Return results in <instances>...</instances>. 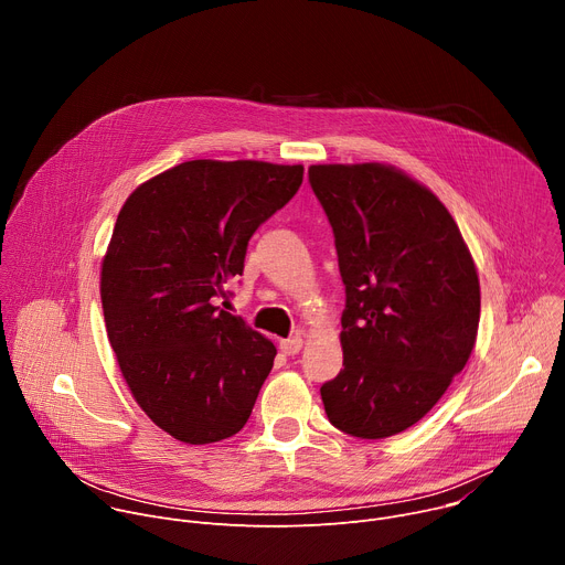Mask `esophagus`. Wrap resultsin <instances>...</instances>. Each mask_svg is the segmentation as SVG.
<instances>
[{"mask_svg": "<svg viewBox=\"0 0 565 565\" xmlns=\"http://www.w3.org/2000/svg\"><path fill=\"white\" fill-rule=\"evenodd\" d=\"M301 347H303V340L299 335L288 338V340H279V349H281L284 355H297L301 351Z\"/></svg>", "mask_w": 565, "mask_h": 565, "instance_id": "obj_1", "label": "esophagus"}]
</instances>
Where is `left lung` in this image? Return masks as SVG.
<instances>
[{"instance_id": "left-lung-1", "label": "left lung", "mask_w": 565, "mask_h": 565, "mask_svg": "<svg viewBox=\"0 0 565 565\" xmlns=\"http://www.w3.org/2000/svg\"><path fill=\"white\" fill-rule=\"evenodd\" d=\"M347 286L344 369L321 384L333 427L388 438L425 418L476 344L480 286L438 196L391 166H310Z\"/></svg>"}]
</instances>
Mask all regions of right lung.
Instances as JSON below:
<instances>
[{"mask_svg":"<svg viewBox=\"0 0 565 565\" xmlns=\"http://www.w3.org/2000/svg\"><path fill=\"white\" fill-rule=\"evenodd\" d=\"M301 181V166L188 160L118 214L100 273L107 335L138 407L181 443L225 440L253 414L277 349L214 297Z\"/></svg>","mask_w":565,"mask_h":565,"instance_id":"1","label":"right lung"}]
</instances>
